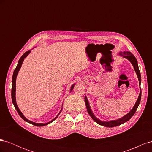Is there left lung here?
<instances>
[{"label": "left lung", "instance_id": "left-lung-1", "mask_svg": "<svg viewBox=\"0 0 152 152\" xmlns=\"http://www.w3.org/2000/svg\"><path fill=\"white\" fill-rule=\"evenodd\" d=\"M118 54L120 55V56H122L123 58L128 59V60L129 61L131 62V63L132 64V65L133 66V67H134V69L136 75L137 76V78H138L140 92L138 98H137V99L136 101V102L134 106L132 107V108L131 109V110L129 112L127 113L126 115H125L123 116L122 117L118 118V119H117V120H113V121H101L94 115L93 111H92V110L91 108L89 101L87 98V96H85V98H84L85 100L84 101H85L86 105V108H87V112H88V113L89 114V115L91 116V117L93 118V120L94 122H96V123H98V124H99V125L107 127H113L120 126V125H121V124L125 123V122H127L129 120V119L133 115H134V114L135 113L136 110H137V107H138V106L140 103L141 98V87H140L141 81V73H140V70H139L138 64H137V61L136 58L131 52H129V51L119 52Z\"/></svg>", "mask_w": 152, "mask_h": 152}]
</instances>
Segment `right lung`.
Instances as JSON below:
<instances>
[{
    "label": "right lung",
    "mask_w": 152,
    "mask_h": 152,
    "mask_svg": "<svg viewBox=\"0 0 152 152\" xmlns=\"http://www.w3.org/2000/svg\"><path fill=\"white\" fill-rule=\"evenodd\" d=\"M31 50H28V51H26V53H25L23 54L22 55V56L20 58V59H19V61H18V63L17 65V66L16 68V69L15 70V71H14V73H13V75H12V91H11V98H12V103L14 104V106H15V109L16 110L17 112L18 113V114H19V115L23 119V120L27 122H28L31 124H33V125L34 126H46L48 125V124L51 123L52 122H53L55 119L57 118V117H58V115L59 114H60L61 110H62V108H63V104H62V107H61V109L60 110V112H59V113L57 115L56 117H55L54 119H53L52 121H50V122H47V123H36V122H32L30 120H28V118H26L25 116L22 113V112L20 111V108H18V105H17V103H16V77H17V75H18V72H19L20 68L21 67V65L23 64V62L24 61V59L26 58V56H28V55L31 52ZM74 86H75V84H73L72 86H71V88H70V92H72V91L73 89V87H74Z\"/></svg>",
    "instance_id": "right-lung-1"
}]
</instances>
